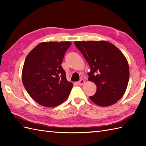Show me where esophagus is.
Here are the masks:
<instances>
[{"label":"esophagus","mask_w":146,"mask_h":146,"mask_svg":"<svg viewBox=\"0 0 146 146\" xmlns=\"http://www.w3.org/2000/svg\"><path fill=\"white\" fill-rule=\"evenodd\" d=\"M85 83V81L83 79H82V80H80V81L78 82V84L79 85H83V84H84V83Z\"/></svg>","instance_id":"obj_1"}]
</instances>
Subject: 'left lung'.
<instances>
[{
    "instance_id": "8db88e82",
    "label": "left lung",
    "mask_w": 146,
    "mask_h": 146,
    "mask_svg": "<svg viewBox=\"0 0 146 146\" xmlns=\"http://www.w3.org/2000/svg\"><path fill=\"white\" fill-rule=\"evenodd\" d=\"M91 71L88 81L97 86L90 99L100 107H108L125 94L129 80L128 61L120 49L106 41H75Z\"/></svg>"
}]
</instances>
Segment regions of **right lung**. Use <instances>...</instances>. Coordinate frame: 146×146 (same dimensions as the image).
I'll list each match as a JSON object with an SVG mask.
<instances>
[{
    "instance_id": "obj_1",
    "label": "right lung",
    "mask_w": 146,
    "mask_h": 146,
    "mask_svg": "<svg viewBox=\"0 0 146 146\" xmlns=\"http://www.w3.org/2000/svg\"><path fill=\"white\" fill-rule=\"evenodd\" d=\"M70 41L42 42L30 51L24 61L22 80L26 91L42 106L54 107L69 96L73 83L61 66Z\"/></svg>"
}]
</instances>
